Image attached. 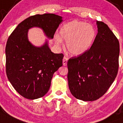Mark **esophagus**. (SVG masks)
<instances>
[{"label": "esophagus", "instance_id": "34e87169", "mask_svg": "<svg viewBox=\"0 0 123 123\" xmlns=\"http://www.w3.org/2000/svg\"><path fill=\"white\" fill-rule=\"evenodd\" d=\"M68 58H67V56H64V58H63V65H64V66H65V65H67V61H68Z\"/></svg>", "mask_w": 123, "mask_h": 123}]
</instances>
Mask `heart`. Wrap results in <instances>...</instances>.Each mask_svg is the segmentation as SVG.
<instances>
[{"instance_id":"heart-1","label":"heart","mask_w":123,"mask_h":123,"mask_svg":"<svg viewBox=\"0 0 123 123\" xmlns=\"http://www.w3.org/2000/svg\"><path fill=\"white\" fill-rule=\"evenodd\" d=\"M60 36L66 41L68 51L74 56L83 55L91 48L96 36L95 27L79 20H72L64 24L60 29ZM57 44L62 43L59 36L55 37Z\"/></svg>"}]
</instances>
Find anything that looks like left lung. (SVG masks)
<instances>
[{
    "mask_svg": "<svg viewBox=\"0 0 123 123\" xmlns=\"http://www.w3.org/2000/svg\"><path fill=\"white\" fill-rule=\"evenodd\" d=\"M98 33L90 49L68 59V87L73 96L84 101L99 99L117 77L120 43L107 25L96 21Z\"/></svg>",
    "mask_w": 123,
    "mask_h": 123,
    "instance_id": "obj_1",
    "label": "left lung"
}]
</instances>
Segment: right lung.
<instances>
[{
	"instance_id": "add662e5",
	"label": "right lung",
	"mask_w": 123,
	"mask_h": 123,
	"mask_svg": "<svg viewBox=\"0 0 123 123\" xmlns=\"http://www.w3.org/2000/svg\"><path fill=\"white\" fill-rule=\"evenodd\" d=\"M62 17L55 14H36L20 22L9 36L5 48L6 73L14 89L24 98L37 99L49 91L54 73L62 65V53L51 52L47 41L41 47L28 41V29L40 27L53 38Z\"/></svg>"
}]
</instances>
